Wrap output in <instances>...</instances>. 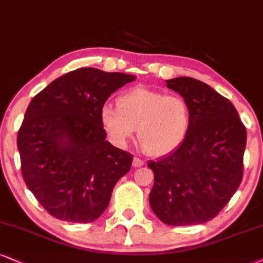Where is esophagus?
Masks as SVG:
<instances>
[{
	"mask_svg": "<svg viewBox=\"0 0 263 263\" xmlns=\"http://www.w3.org/2000/svg\"><path fill=\"white\" fill-rule=\"evenodd\" d=\"M144 164H145V162L142 161L141 158H139V157H134V160H133V166H134L135 168L144 166Z\"/></svg>",
	"mask_w": 263,
	"mask_h": 263,
	"instance_id": "1",
	"label": "esophagus"
}]
</instances>
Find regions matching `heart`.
I'll use <instances>...</instances> for the list:
<instances>
[{
	"instance_id": "obj_1",
	"label": "heart",
	"mask_w": 263,
	"mask_h": 263,
	"mask_svg": "<svg viewBox=\"0 0 263 263\" xmlns=\"http://www.w3.org/2000/svg\"><path fill=\"white\" fill-rule=\"evenodd\" d=\"M117 106L105 105L100 112L103 128L117 145L124 146L137 129L142 150L160 157L177 150L189 134L190 107L179 95L135 87L119 96Z\"/></svg>"
}]
</instances>
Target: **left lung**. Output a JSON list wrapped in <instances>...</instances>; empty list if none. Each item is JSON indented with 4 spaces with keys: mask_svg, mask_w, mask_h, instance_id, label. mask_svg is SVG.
I'll return each instance as SVG.
<instances>
[{
    "mask_svg": "<svg viewBox=\"0 0 263 263\" xmlns=\"http://www.w3.org/2000/svg\"><path fill=\"white\" fill-rule=\"evenodd\" d=\"M167 87L187 102L191 124L177 150L148 162V200L164 224H201L218 215L240 185L246 128L234 105L207 84L179 77L167 80Z\"/></svg>",
    "mask_w": 263,
    "mask_h": 263,
    "instance_id": "8db88e82",
    "label": "left lung"
}]
</instances>
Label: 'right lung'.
<instances>
[{"label": "right lung", "mask_w": 263, "mask_h": 263, "mask_svg": "<svg viewBox=\"0 0 263 263\" xmlns=\"http://www.w3.org/2000/svg\"><path fill=\"white\" fill-rule=\"evenodd\" d=\"M135 80L124 73L79 68L57 78L29 103L17 145L28 189L58 219L96 221L133 155L106 140L100 112L109 96Z\"/></svg>", "instance_id": "obj_1"}]
</instances>
